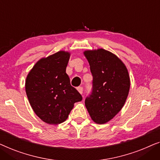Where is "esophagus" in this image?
I'll return each mask as SVG.
<instances>
[{
  "label": "esophagus",
  "mask_w": 160,
  "mask_h": 160,
  "mask_svg": "<svg viewBox=\"0 0 160 160\" xmlns=\"http://www.w3.org/2000/svg\"><path fill=\"white\" fill-rule=\"evenodd\" d=\"M77 90H78V92H79L80 94H82V91H83L82 87H78L77 88Z\"/></svg>",
  "instance_id": "34e87169"
}]
</instances>
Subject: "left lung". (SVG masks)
I'll use <instances>...</instances> for the list:
<instances>
[{"mask_svg": "<svg viewBox=\"0 0 160 160\" xmlns=\"http://www.w3.org/2000/svg\"><path fill=\"white\" fill-rule=\"evenodd\" d=\"M83 54L93 75V91L85 104L92 120L104 124L122 109L129 93L130 80L120 58L103 48L87 50Z\"/></svg>", "mask_w": 160, "mask_h": 160, "instance_id": "8db88e82", "label": "left lung"}]
</instances>
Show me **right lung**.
I'll return each mask as SVG.
<instances>
[{
	"label": "right lung",
	"instance_id": "add662e5",
	"mask_svg": "<svg viewBox=\"0 0 160 160\" xmlns=\"http://www.w3.org/2000/svg\"><path fill=\"white\" fill-rule=\"evenodd\" d=\"M70 53L59 51L38 60L29 72L25 91L33 111L49 125L62 123L82 96L66 73Z\"/></svg>",
	"mask_w": 160,
	"mask_h": 160
}]
</instances>
